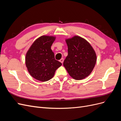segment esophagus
<instances>
[{
    "instance_id": "obj_1",
    "label": "esophagus",
    "mask_w": 121,
    "mask_h": 121,
    "mask_svg": "<svg viewBox=\"0 0 121 121\" xmlns=\"http://www.w3.org/2000/svg\"><path fill=\"white\" fill-rule=\"evenodd\" d=\"M64 58H61V59L60 60V61L61 62V63L63 64V62H64Z\"/></svg>"
}]
</instances>
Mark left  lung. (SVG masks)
<instances>
[{"instance_id": "left-lung-1", "label": "left lung", "mask_w": 121, "mask_h": 121, "mask_svg": "<svg viewBox=\"0 0 121 121\" xmlns=\"http://www.w3.org/2000/svg\"><path fill=\"white\" fill-rule=\"evenodd\" d=\"M68 55L63 65L69 74L80 80L88 76L96 62V55L92 47L85 39L75 36L65 40Z\"/></svg>"}]
</instances>
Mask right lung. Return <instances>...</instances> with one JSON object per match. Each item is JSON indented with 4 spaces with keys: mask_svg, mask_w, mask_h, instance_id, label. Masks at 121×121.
Segmentation results:
<instances>
[{
    "mask_svg": "<svg viewBox=\"0 0 121 121\" xmlns=\"http://www.w3.org/2000/svg\"><path fill=\"white\" fill-rule=\"evenodd\" d=\"M56 37L42 36L36 39L26 56V65L30 74L39 81L45 82L52 79L56 69L62 64L56 60L51 49Z\"/></svg>",
    "mask_w": 121,
    "mask_h": 121,
    "instance_id": "1",
    "label": "right lung"
}]
</instances>
